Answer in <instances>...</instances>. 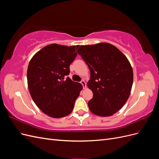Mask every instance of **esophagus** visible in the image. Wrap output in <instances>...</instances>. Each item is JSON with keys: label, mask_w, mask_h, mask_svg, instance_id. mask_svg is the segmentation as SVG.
<instances>
[{"label": "esophagus", "mask_w": 159, "mask_h": 159, "mask_svg": "<svg viewBox=\"0 0 159 159\" xmlns=\"http://www.w3.org/2000/svg\"><path fill=\"white\" fill-rule=\"evenodd\" d=\"M80 83H81V84L82 85V86H83V88L85 89V88H86V84H85V81L83 80H81V81H80Z\"/></svg>", "instance_id": "1"}]
</instances>
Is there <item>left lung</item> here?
I'll list each match as a JSON object with an SVG mask.
<instances>
[{"label": "left lung", "instance_id": "left-lung-1", "mask_svg": "<svg viewBox=\"0 0 159 159\" xmlns=\"http://www.w3.org/2000/svg\"><path fill=\"white\" fill-rule=\"evenodd\" d=\"M89 68L88 86L93 91L88 102L91 113L111 116L125 104L131 93L133 72L127 57L113 45L99 43L78 50Z\"/></svg>", "mask_w": 159, "mask_h": 159}]
</instances>
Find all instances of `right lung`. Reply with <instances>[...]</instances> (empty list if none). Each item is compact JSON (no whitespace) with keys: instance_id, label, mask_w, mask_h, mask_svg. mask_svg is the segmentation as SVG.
Instances as JSON below:
<instances>
[{"instance_id":"right-lung-1","label":"right lung","mask_w":159,"mask_h":159,"mask_svg":"<svg viewBox=\"0 0 159 159\" xmlns=\"http://www.w3.org/2000/svg\"><path fill=\"white\" fill-rule=\"evenodd\" d=\"M78 46L48 45L28 64L27 81L31 97L38 107L50 117L60 118L71 113L82 89L81 84L67 77Z\"/></svg>"}]
</instances>
